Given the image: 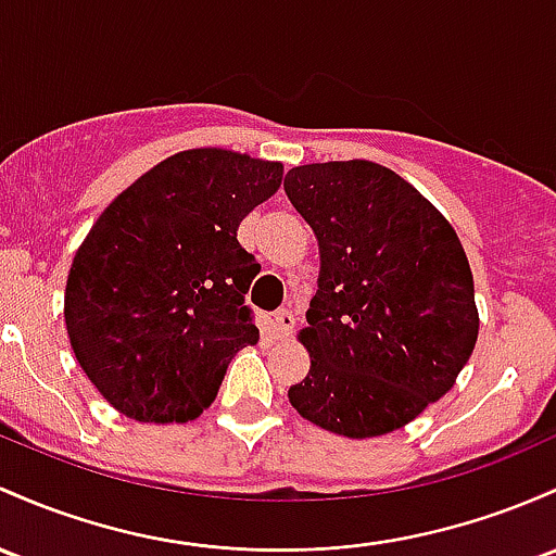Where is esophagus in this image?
Returning a JSON list of instances; mask_svg holds the SVG:
<instances>
[{
	"label": "esophagus",
	"instance_id": "1",
	"mask_svg": "<svg viewBox=\"0 0 556 556\" xmlns=\"http://www.w3.org/2000/svg\"><path fill=\"white\" fill-rule=\"evenodd\" d=\"M292 327H295V316H292V311L279 308L277 314H274V329H277L279 338H288Z\"/></svg>",
	"mask_w": 556,
	"mask_h": 556
}]
</instances>
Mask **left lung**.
I'll return each mask as SVG.
<instances>
[{"mask_svg": "<svg viewBox=\"0 0 556 556\" xmlns=\"http://www.w3.org/2000/svg\"><path fill=\"white\" fill-rule=\"evenodd\" d=\"M285 192L319 242V290L298 332L311 367L290 404L345 438L399 430L454 388L478 343L465 248L448 218L380 163L295 166Z\"/></svg>", "mask_w": 556, "mask_h": 556, "instance_id": "left-lung-1", "label": "left lung"}]
</instances>
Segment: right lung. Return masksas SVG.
Returning <instances> with one entry per match:
<instances>
[{
    "label": "right lung",
    "instance_id": "right-lung-1",
    "mask_svg": "<svg viewBox=\"0 0 556 556\" xmlns=\"http://www.w3.org/2000/svg\"><path fill=\"white\" fill-rule=\"evenodd\" d=\"M282 170L245 152L181 150L100 213L73 255L65 327L115 412L189 422L213 404L237 351L258 343L245 292L261 266L237 229Z\"/></svg>",
    "mask_w": 556,
    "mask_h": 556
}]
</instances>
